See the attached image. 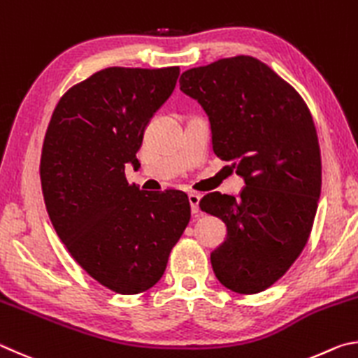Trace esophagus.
I'll use <instances>...</instances> for the list:
<instances>
[{"label": "esophagus", "instance_id": "esophagus-1", "mask_svg": "<svg viewBox=\"0 0 358 358\" xmlns=\"http://www.w3.org/2000/svg\"><path fill=\"white\" fill-rule=\"evenodd\" d=\"M199 199H201V195H199V193H196V192L189 193V203L192 206V214H198L199 212V208H198Z\"/></svg>", "mask_w": 358, "mask_h": 358}]
</instances>
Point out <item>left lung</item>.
<instances>
[{
  "label": "left lung",
  "instance_id": "8db88e82",
  "mask_svg": "<svg viewBox=\"0 0 358 358\" xmlns=\"http://www.w3.org/2000/svg\"><path fill=\"white\" fill-rule=\"evenodd\" d=\"M180 91L208 113L212 148L245 179L241 195L208 193L199 208L227 224L210 255L218 281L258 294L302 253L321 195L315 121L302 96L253 56H233L180 75Z\"/></svg>",
  "mask_w": 358,
  "mask_h": 358
}]
</instances>
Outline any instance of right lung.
I'll list each match as a JSON object with an SVG mask.
<instances>
[{
    "mask_svg": "<svg viewBox=\"0 0 358 358\" xmlns=\"http://www.w3.org/2000/svg\"><path fill=\"white\" fill-rule=\"evenodd\" d=\"M179 72L99 71L59 99L43 140L41 184L56 234L90 277L124 296L162 278L190 222L184 192H144L125 179Z\"/></svg>",
    "mask_w": 358,
    "mask_h": 358,
    "instance_id": "right-lung-1",
    "label": "right lung"
}]
</instances>
